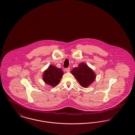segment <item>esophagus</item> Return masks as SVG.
Here are the masks:
<instances>
[{"label":"esophagus","instance_id":"1","mask_svg":"<svg viewBox=\"0 0 135 135\" xmlns=\"http://www.w3.org/2000/svg\"><path fill=\"white\" fill-rule=\"evenodd\" d=\"M70 68H66L65 69V71H66L67 73H69L70 71Z\"/></svg>","mask_w":135,"mask_h":135}]
</instances>
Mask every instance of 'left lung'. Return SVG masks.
<instances>
[{
  "instance_id": "8db88e82",
  "label": "left lung",
  "mask_w": 135,
  "mask_h": 135,
  "mask_svg": "<svg viewBox=\"0 0 135 135\" xmlns=\"http://www.w3.org/2000/svg\"><path fill=\"white\" fill-rule=\"evenodd\" d=\"M71 73L83 87L87 88L94 81L96 74L93 70L84 63H80L78 67H75Z\"/></svg>"
}]
</instances>
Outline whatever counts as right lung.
Returning <instances> with one entry per match:
<instances>
[{
    "label": "right lung",
    "mask_w": 135,
    "mask_h": 135,
    "mask_svg": "<svg viewBox=\"0 0 135 135\" xmlns=\"http://www.w3.org/2000/svg\"><path fill=\"white\" fill-rule=\"evenodd\" d=\"M64 73L61 68H57L52 65L44 71L42 79L44 82L48 85L55 87L60 82Z\"/></svg>",
    "instance_id": "obj_1"
}]
</instances>
